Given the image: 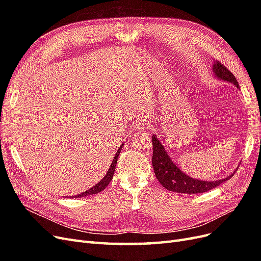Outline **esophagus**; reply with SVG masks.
Instances as JSON below:
<instances>
[{"instance_id": "esophagus-1", "label": "esophagus", "mask_w": 261, "mask_h": 261, "mask_svg": "<svg viewBox=\"0 0 261 261\" xmlns=\"http://www.w3.org/2000/svg\"><path fill=\"white\" fill-rule=\"evenodd\" d=\"M149 127V122L146 118H139L135 122V129L137 130H143Z\"/></svg>"}]
</instances>
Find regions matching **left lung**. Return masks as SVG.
I'll return each instance as SVG.
<instances>
[{
	"instance_id": "1",
	"label": "left lung",
	"mask_w": 261,
	"mask_h": 261,
	"mask_svg": "<svg viewBox=\"0 0 261 261\" xmlns=\"http://www.w3.org/2000/svg\"><path fill=\"white\" fill-rule=\"evenodd\" d=\"M212 70L218 80L231 83L236 88L240 89L235 76L219 61L213 63ZM152 167L155 177L164 188L171 192L184 194L206 193L222 184L223 181L230 179L235 173L233 172L231 175L218 180H201L198 178H193L183 171H180L177 165L172 161L171 156L165 151L162 143L158 139L156 135H152Z\"/></svg>"
}]
</instances>
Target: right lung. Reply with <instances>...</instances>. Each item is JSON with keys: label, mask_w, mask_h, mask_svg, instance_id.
<instances>
[{"label": "right lung", "mask_w": 261, "mask_h": 261, "mask_svg": "<svg viewBox=\"0 0 261 261\" xmlns=\"http://www.w3.org/2000/svg\"><path fill=\"white\" fill-rule=\"evenodd\" d=\"M123 145H124V144H122V145L120 146V148H118L117 151H116V154H115L114 159H113V161H112L111 167L109 168V171L107 172L106 176H105L103 178H102L98 184H96L93 187H91V188H89V189H87L86 192H84V193H82V194H78V195L74 196L73 198H78V197H86V196H89V195L98 194V193L103 191V189L109 185L110 181H111L112 178H113V174H114L115 167H116V162H117V158H118V155H120V153H121V150H122V148H123Z\"/></svg>", "instance_id": "add662e5"}]
</instances>
